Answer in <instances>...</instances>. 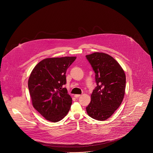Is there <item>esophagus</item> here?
Here are the masks:
<instances>
[{
	"label": "esophagus",
	"mask_w": 153,
	"mask_h": 153,
	"mask_svg": "<svg viewBox=\"0 0 153 153\" xmlns=\"http://www.w3.org/2000/svg\"><path fill=\"white\" fill-rule=\"evenodd\" d=\"M81 96V95H80V94H75L74 95V97H76V98H79V97H80Z\"/></svg>",
	"instance_id": "1"
}]
</instances>
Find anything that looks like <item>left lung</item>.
<instances>
[{
	"label": "left lung",
	"mask_w": 153,
	"mask_h": 153,
	"mask_svg": "<svg viewBox=\"0 0 153 153\" xmlns=\"http://www.w3.org/2000/svg\"><path fill=\"white\" fill-rule=\"evenodd\" d=\"M95 73L97 86L91 95L86 110L89 116L98 120L110 117L120 106L124 97L126 76L119 63L103 53L86 55Z\"/></svg>",
	"instance_id": "1"
}]
</instances>
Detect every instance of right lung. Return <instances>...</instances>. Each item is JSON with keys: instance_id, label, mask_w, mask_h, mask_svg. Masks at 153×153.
<instances>
[{"instance_id": "obj_1", "label": "right lung", "mask_w": 153, "mask_h": 153, "mask_svg": "<svg viewBox=\"0 0 153 153\" xmlns=\"http://www.w3.org/2000/svg\"><path fill=\"white\" fill-rule=\"evenodd\" d=\"M76 57L47 58L33 70L28 82L33 107L46 120L57 122L66 116L72 98L66 88L67 70Z\"/></svg>"}]
</instances>
